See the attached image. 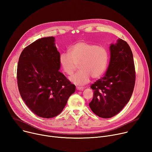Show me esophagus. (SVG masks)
Returning <instances> with one entry per match:
<instances>
[{
	"mask_svg": "<svg viewBox=\"0 0 152 152\" xmlns=\"http://www.w3.org/2000/svg\"><path fill=\"white\" fill-rule=\"evenodd\" d=\"M76 88L77 90H79V91H82L84 89L83 87H80V86H77Z\"/></svg>",
	"mask_w": 152,
	"mask_h": 152,
	"instance_id": "34e87169",
	"label": "esophagus"
}]
</instances>
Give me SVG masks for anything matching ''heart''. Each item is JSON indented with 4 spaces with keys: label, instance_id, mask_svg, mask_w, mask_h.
<instances>
[{
    "label": "heart",
    "instance_id": "heart-1",
    "mask_svg": "<svg viewBox=\"0 0 152 152\" xmlns=\"http://www.w3.org/2000/svg\"><path fill=\"white\" fill-rule=\"evenodd\" d=\"M69 53L63 52L59 57L60 64L63 71L71 75L77 64L80 70L69 78L77 85H84L91 80L100 78L105 72L109 61V52L103 46L78 41L69 49Z\"/></svg>",
    "mask_w": 152,
    "mask_h": 152
}]
</instances>
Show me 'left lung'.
Here are the masks:
<instances>
[{
	"instance_id": "1",
	"label": "left lung",
	"mask_w": 152,
	"mask_h": 152,
	"mask_svg": "<svg viewBox=\"0 0 152 152\" xmlns=\"http://www.w3.org/2000/svg\"><path fill=\"white\" fill-rule=\"evenodd\" d=\"M111 58L107 72L91 86L94 96L89 105L102 118L118 114L129 102L133 92L136 72L133 53L122 39L110 45Z\"/></svg>"
}]
</instances>
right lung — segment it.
<instances>
[{
	"mask_svg": "<svg viewBox=\"0 0 152 152\" xmlns=\"http://www.w3.org/2000/svg\"><path fill=\"white\" fill-rule=\"evenodd\" d=\"M60 53L55 38L39 39L22 50L17 68L20 95L38 116L52 118L64 109L75 86L59 71Z\"/></svg>",
	"mask_w": 152,
	"mask_h": 152,
	"instance_id": "add662e5",
	"label": "right lung"
}]
</instances>
